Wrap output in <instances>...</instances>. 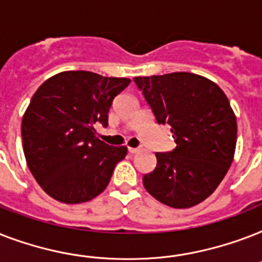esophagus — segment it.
I'll return each mask as SVG.
<instances>
[{
    "label": "esophagus",
    "mask_w": 262,
    "mask_h": 262,
    "mask_svg": "<svg viewBox=\"0 0 262 262\" xmlns=\"http://www.w3.org/2000/svg\"><path fill=\"white\" fill-rule=\"evenodd\" d=\"M141 151V148H129V152L130 154H137V152Z\"/></svg>",
    "instance_id": "obj_1"
}]
</instances>
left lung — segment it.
Segmentation results:
<instances>
[{"instance_id":"obj_1","label":"left lung","mask_w":262,"mask_h":262,"mask_svg":"<svg viewBox=\"0 0 262 262\" xmlns=\"http://www.w3.org/2000/svg\"><path fill=\"white\" fill-rule=\"evenodd\" d=\"M133 80L156 122L171 126L177 144L171 152H156L144 187L164 205L194 207L216 190L234 159L236 118L227 96L213 81L187 72Z\"/></svg>"}]
</instances>
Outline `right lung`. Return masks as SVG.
Listing matches in <instances>:
<instances>
[{"mask_svg":"<svg viewBox=\"0 0 262 262\" xmlns=\"http://www.w3.org/2000/svg\"><path fill=\"white\" fill-rule=\"evenodd\" d=\"M129 83L123 77L68 71L36 90L21 121L23 149L30 171L50 197L80 204L106 189L127 148L103 143L95 125L107 126L113 100Z\"/></svg>","mask_w":262,"mask_h":262,"instance_id":"add662e5","label":"right lung"}]
</instances>
